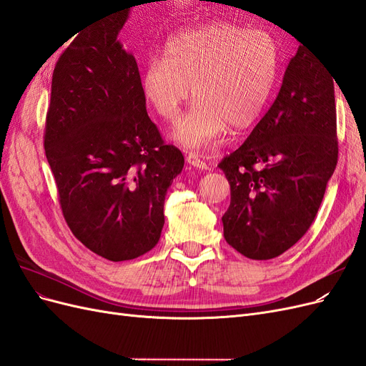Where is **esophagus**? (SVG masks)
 I'll list each match as a JSON object with an SVG mask.
<instances>
[{"instance_id":"obj_1","label":"esophagus","mask_w":366,"mask_h":366,"mask_svg":"<svg viewBox=\"0 0 366 366\" xmlns=\"http://www.w3.org/2000/svg\"><path fill=\"white\" fill-rule=\"evenodd\" d=\"M186 162L189 163L191 166H194V168H197V169H202V171L209 169V164H207L203 159L198 157V154H195V152H189V154H187V156H186Z\"/></svg>"}]
</instances>
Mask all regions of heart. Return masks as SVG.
I'll use <instances>...</instances> for the list:
<instances>
[{
	"mask_svg": "<svg viewBox=\"0 0 366 366\" xmlns=\"http://www.w3.org/2000/svg\"><path fill=\"white\" fill-rule=\"evenodd\" d=\"M278 46L269 31L232 23L186 30L171 38L164 58L143 65V96L162 119L174 122L192 86L195 102L171 137L187 148L215 145L232 129L254 124L278 76Z\"/></svg>",
	"mask_w": 366,
	"mask_h": 366,
	"instance_id": "heart-1",
	"label": "heart"
}]
</instances>
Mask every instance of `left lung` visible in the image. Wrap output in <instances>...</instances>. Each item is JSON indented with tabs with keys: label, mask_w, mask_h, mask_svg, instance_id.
I'll list each match as a JSON object with an SVG mask.
<instances>
[{
	"label": "left lung",
	"mask_w": 366,
	"mask_h": 366,
	"mask_svg": "<svg viewBox=\"0 0 366 366\" xmlns=\"http://www.w3.org/2000/svg\"><path fill=\"white\" fill-rule=\"evenodd\" d=\"M333 79L299 46L269 112L218 164L230 184L224 238L250 259L280 257L315 221L337 164Z\"/></svg>",
	"instance_id": "1"
}]
</instances>
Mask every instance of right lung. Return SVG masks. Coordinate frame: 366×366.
<instances>
[{
    "label": "right lung",
    "mask_w": 366,
    "mask_h": 366,
    "mask_svg": "<svg viewBox=\"0 0 366 366\" xmlns=\"http://www.w3.org/2000/svg\"><path fill=\"white\" fill-rule=\"evenodd\" d=\"M128 16L129 7L94 21L61 54L44 136L73 235L114 262L157 244L184 164L149 119L136 58L117 39Z\"/></svg>",
    "instance_id": "add662e5"
}]
</instances>
